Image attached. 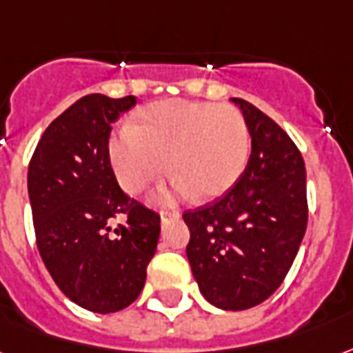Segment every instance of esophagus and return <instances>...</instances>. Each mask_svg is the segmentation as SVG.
<instances>
[{
    "label": "esophagus",
    "mask_w": 353,
    "mask_h": 353,
    "mask_svg": "<svg viewBox=\"0 0 353 353\" xmlns=\"http://www.w3.org/2000/svg\"><path fill=\"white\" fill-rule=\"evenodd\" d=\"M179 219V212L177 211H161V222L165 224L168 220H177Z\"/></svg>",
    "instance_id": "34e87169"
}]
</instances>
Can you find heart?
<instances>
[{"label": "heart", "mask_w": 353, "mask_h": 353, "mask_svg": "<svg viewBox=\"0 0 353 353\" xmlns=\"http://www.w3.org/2000/svg\"><path fill=\"white\" fill-rule=\"evenodd\" d=\"M250 148V129L241 111L228 105L170 99L142 109L133 125L118 129L109 141V159L129 194L146 190L170 166L176 177L163 190V200L190 194L212 200L242 176Z\"/></svg>", "instance_id": "b5f03b06"}]
</instances>
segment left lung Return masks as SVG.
Here are the masks:
<instances>
[{
	"label": "left lung",
	"instance_id": "obj_1",
	"mask_svg": "<svg viewBox=\"0 0 353 353\" xmlns=\"http://www.w3.org/2000/svg\"><path fill=\"white\" fill-rule=\"evenodd\" d=\"M248 123L252 153L233 187L183 212L187 257L207 302L242 311L283 283L307 228V185L300 150L246 99L233 98Z\"/></svg>",
	"mask_w": 353,
	"mask_h": 353
}]
</instances>
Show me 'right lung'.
<instances>
[{"label":"right lung","mask_w":353,"mask_h":353,"mask_svg":"<svg viewBox=\"0 0 353 353\" xmlns=\"http://www.w3.org/2000/svg\"><path fill=\"white\" fill-rule=\"evenodd\" d=\"M134 103V96L77 99L48 125L27 172L40 257L64 296L92 313L139 298L161 233V216L123 192L109 159L111 123ZM117 216L126 222L111 232Z\"/></svg>","instance_id":"right-lung-1"}]
</instances>
